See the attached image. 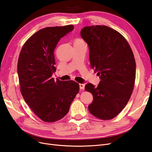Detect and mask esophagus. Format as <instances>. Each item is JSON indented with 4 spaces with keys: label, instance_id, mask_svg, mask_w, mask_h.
<instances>
[{
    "label": "esophagus",
    "instance_id": "1",
    "mask_svg": "<svg viewBox=\"0 0 152 152\" xmlns=\"http://www.w3.org/2000/svg\"><path fill=\"white\" fill-rule=\"evenodd\" d=\"M84 84H79V87H80V89H84Z\"/></svg>",
    "mask_w": 152,
    "mask_h": 152
}]
</instances>
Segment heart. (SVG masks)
Masks as SVG:
<instances>
[{
	"mask_svg": "<svg viewBox=\"0 0 152 152\" xmlns=\"http://www.w3.org/2000/svg\"><path fill=\"white\" fill-rule=\"evenodd\" d=\"M75 43H84L83 41H82V40L81 39H76V40H75Z\"/></svg>",
	"mask_w": 152,
	"mask_h": 152,
	"instance_id": "b5f03b06",
	"label": "heart"
}]
</instances>
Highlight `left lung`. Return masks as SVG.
Returning <instances> with one entry per match:
<instances>
[{
	"mask_svg": "<svg viewBox=\"0 0 152 152\" xmlns=\"http://www.w3.org/2000/svg\"><path fill=\"white\" fill-rule=\"evenodd\" d=\"M80 35L88 45L91 66L101 79L98 87L85 86L93 96L89 111L99 119L110 120L131 98L136 79L134 54L125 38L108 26H85Z\"/></svg>",
	"mask_w": 152,
	"mask_h": 152,
	"instance_id": "left-lung-1",
	"label": "left lung"
}]
</instances>
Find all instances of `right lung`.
<instances>
[{
  "mask_svg": "<svg viewBox=\"0 0 152 152\" xmlns=\"http://www.w3.org/2000/svg\"><path fill=\"white\" fill-rule=\"evenodd\" d=\"M74 26L47 27L37 31L23 46L18 61L20 90L25 102L41 120L53 122L65 117L79 93V84L73 80L52 78L54 50L59 40Z\"/></svg>",
  "mask_w": 152,
  "mask_h": 152,
  "instance_id": "obj_1",
  "label": "right lung"
}]
</instances>
